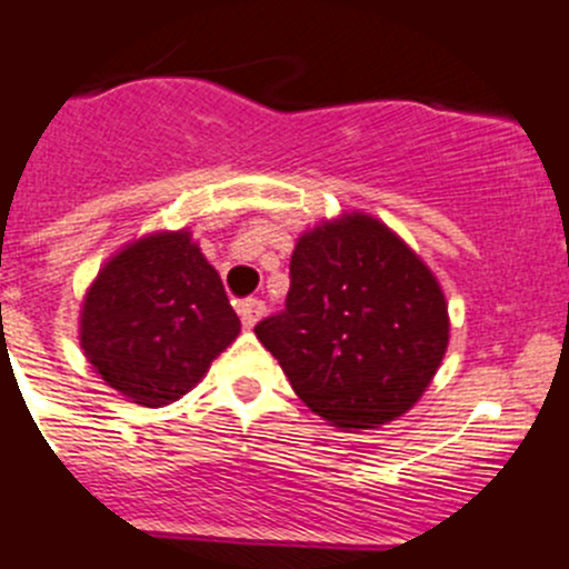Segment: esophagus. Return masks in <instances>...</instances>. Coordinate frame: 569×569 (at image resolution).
<instances>
[{
	"label": "esophagus",
	"mask_w": 569,
	"mask_h": 569,
	"mask_svg": "<svg viewBox=\"0 0 569 569\" xmlns=\"http://www.w3.org/2000/svg\"><path fill=\"white\" fill-rule=\"evenodd\" d=\"M239 317L244 322V328H252L263 317V302L258 297H247V300L239 302Z\"/></svg>",
	"instance_id": "34e87169"
}]
</instances>
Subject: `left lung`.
I'll return each instance as SVG.
<instances>
[{
	"label": "left lung",
	"mask_w": 569,
	"mask_h": 569,
	"mask_svg": "<svg viewBox=\"0 0 569 569\" xmlns=\"http://www.w3.org/2000/svg\"><path fill=\"white\" fill-rule=\"evenodd\" d=\"M283 311L256 336L291 389L336 428H378L422 397L448 350L431 269L386 224L350 213L302 236Z\"/></svg>",
	"instance_id": "obj_1"
}]
</instances>
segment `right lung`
I'll return each mask as SVG.
<instances>
[{
	"label": "right lung",
	"mask_w": 569,
	"mask_h": 569,
	"mask_svg": "<svg viewBox=\"0 0 569 569\" xmlns=\"http://www.w3.org/2000/svg\"><path fill=\"white\" fill-rule=\"evenodd\" d=\"M239 330L219 272L178 230L104 263L82 302L80 345L110 389L161 408L194 389Z\"/></svg>",
	"instance_id": "obj_1"
}]
</instances>
